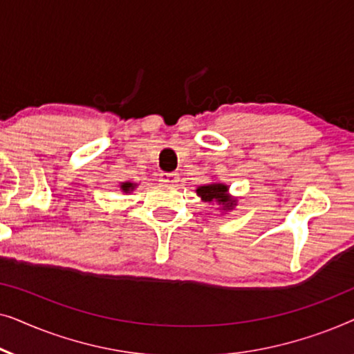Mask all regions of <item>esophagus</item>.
Returning a JSON list of instances; mask_svg holds the SVG:
<instances>
[{"label":"esophagus","instance_id":"obj_1","mask_svg":"<svg viewBox=\"0 0 354 354\" xmlns=\"http://www.w3.org/2000/svg\"><path fill=\"white\" fill-rule=\"evenodd\" d=\"M159 178H161V182L167 183V185H176V183L178 182V174H176V172H162L161 176H159Z\"/></svg>","mask_w":354,"mask_h":354}]
</instances>
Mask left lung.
Listing matches in <instances>:
<instances>
[{
	"label": "left lung",
	"instance_id": "8db88e82",
	"mask_svg": "<svg viewBox=\"0 0 354 354\" xmlns=\"http://www.w3.org/2000/svg\"><path fill=\"white\" fill-rule=\"evenodd\" d=\"M196 195L207 205H216L221 214L234 211L239 203L235 196L230 195L229 185L224 182H211L206 185H200L196 188Z\"/></svg>",
	"mask_w": 354,
	"mask_h": 354
}]
</instances>
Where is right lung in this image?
<instances>
[{
	"label": "right lung",
	"mask_w": 354,
	"mask_h": 354,
	"mask_svg": "<svg viewBox=\"0 0 354 354\" xmlns=\"http://www.w3.org/2000/svg\"><path fill=\"white\" fill-rule=\"evenodd\" d=\"M119 187H120V192H122V193H130V192H133L135 188L138 187V183H135V182H122Z\"/></svg>",
	"instance_id": "right-lung-1"
}]
</instances>
